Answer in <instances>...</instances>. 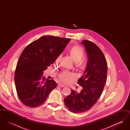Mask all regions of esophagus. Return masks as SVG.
Here are the masks:
<instances>
[{
	"mask_svg": "<svg viewBox=\"0 0 130 130\" xmlns=\"http://www.w3.org/2000/svg\"><path fill=\"white\" fill-rule=\"evenodd\" d=\"M58 86L59 87H65V86L64 85L62 84L61 83H59V84L58 85Z\"/></svg>",
	"mask_w": 130,
	"mask_h": 130,
	"instance_id": "esophagus-1",
	"label": "esophagus"
}]
</instances>
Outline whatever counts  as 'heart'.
<instances>
[{
	"label": "heart",
	"instance_id": "obj_1",
	"mask_svg": "<svg viewBox=\"0 0 130 130\" xmlns=\"http://www.w3.org/2000/svg\"><path fill=\"white\" fill-rule=\"evenodd\" d=\"M70 54L73 59L75 63L80 62L82 59L83 58L84 56V52L83 49L78 46H74L72 48L70 51ZM61 58V55H59L57 58V61H59ZM79 66L81 68H83L84 67V65L79 64ZM75 77L74 74L69 72L68 71H65L59 75V78L60 80L65 83H68L69 82L70 79H73Z\"/></svg>",
	"mask_w": 130,
	"mask_h": 130
}]
</instances>
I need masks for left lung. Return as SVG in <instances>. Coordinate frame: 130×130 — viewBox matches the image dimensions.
I'll return each mask as SVG.
<instances>
[{
	"label": "left lung",
	"mask_w": 130,
	"mask_h": 130,
	"mask_svg": "<svg viewBox=\"0 0 130 130\" xmlns=\"http://www.w3.org/2000/svg\"><path fill=\"white\" fill-rule=\"evenodd\" d=\"M88 57L86 67L77 83L82 87L79 93L73 90L64 99L65 104L71 111L81 113L89 110L99 99L107 80L108 66L101 50L89 40L81 41Z\"/></svg>",
	"instance_id": "1"
}]
</instances>
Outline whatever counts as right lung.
Wrapping results in <instances>:
<instances>
[{
	"instance_id": "add662e5",
	"label": "right lung",
	"mask_w": 130,
	"mask_h": 130,
	"mask_svg": "<svg viewBox=\"0 0 130 130\" xmlns=\"http://www.w3.org/2000/svg\"><path fill=\"white\" fill-rule=\"evenodd\" d=\"M71 39L43 36L29 44L19 57L14 73L19 99L24 105L42 104L57 84L42 76L43 71L56 61Z\"/></svg>"
}]
</instances>
